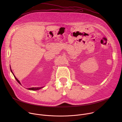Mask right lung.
<instances>
[{"label":"right lung","mask_w":122,"mask_h":122,"mask_svg":"<svg viewBox=\"0 0 122 122\" xmlns=\"http://www.w3.org/2000/svg\"><path fill=\"white\" fill-rule=\"evenodd\" d=\"M10 71H11V72H12V73L13 74V76H14V78H15V79H16V80L18 81V82L20 84H21V82H20V81L17 79L16 78V77L14 76V74H13V73L12 72V71H11V68H10ZM43 87H32V88H27L28 89H29V90H33V91H34V90H40V89H41V88H42Z\"/></svg>","instance_id":"obj_1"}]
</instances>
